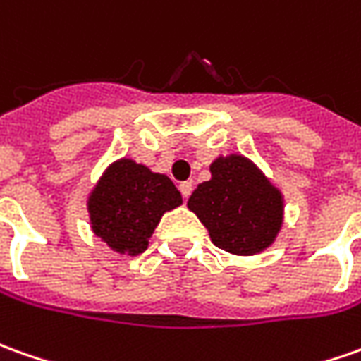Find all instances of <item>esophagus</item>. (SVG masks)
I'll use <instances>...</instances> for the list:
<instances>
[{
    "instance_id": "esophagus-1",
    "label": "esophagus",
    "mask_w": 361,
    "mask_h": 361,
    "mask_svg": "<svg viewBox=\"0 0 361 361\" xmlns=\"http://www.w3.org/2000/svg\"><path fill=\"white\" fill-rule=\"evenodd\" d=\"M180 191H181V195H183V197L188 200V197L191 195V191H193V183H191V181H181Z\"/></svg>"
}]
</instances>
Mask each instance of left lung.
Returning a JSON list of instances; mask_svg holds the SVG:
<instances>
[{"label":"left lung","mask_w":361,"mask_h":361,"mask_svg":"<svg viewBox=\"0 0 361 361\" xmlns=\"http://www.w3.org/2000/svg\"><path fill=\"white\" fill-rule=\"evenodd\" d=\"M188 207L207 227L213 245L233 255L264 251L283 225L281 191L237 154L213 161L212 180L197 185Z\"/></svg>","instance_id":"1"}]
</instances>
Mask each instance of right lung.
I'll use <instances>...</instances> for the list:
<instances>
[{
  "label": "right lung",
  "mask_w": 361,
  "mask_h": 361,
  "mask_svg": "<svg viewBox=\"0 0 361 361\" xmlns=\"http://www.w3.org/2000/svg\"><path fill=\"white\" fill-rule=\"evenodd\" d=\"M181 205V193L164 173L132 160H118L104 171L88 197L92 231L110 249L140 255L161 215Z\"/></svg>",
  "instance_id": "obj_1"
}]
</instances>
